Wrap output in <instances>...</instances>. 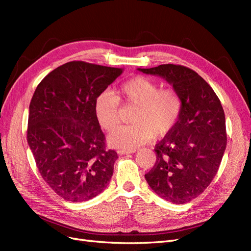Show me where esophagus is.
I'll use <instances>...</instances> for the list:
<instances>
[{
    "mask_svg": "<svg viewBox=\"0 0 251 251\" xmlns=\"http://www.w3.org/2000/svg\"><path fill=\"white\" fill-rule=\"evenodd\" d=\"M132 153H135V150H118L117 151L118 155H127Z\"/></svg>",
    "mask_w": 251,
    "mask_h": 251,
    "instance_id": "1",
    "label": "esophagus"
}]
</instances>
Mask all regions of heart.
<instances>
[{"instance_id": "b5f03b06", "label": "heart", "mask_w": 251, "mask_h": 251, "mask_svg": "<svg viewBox=\"0 0 251 251\" xmlns=\"http://www.w3.org/2000/svg\"><path fill=\"white\" fill-rule=\"evenodd\" d=\"M119 101L134 108L132 125L118 127L109 136L113 147L134 150L150 139L162 137L173 130L179 119L182 101L173 88H160L155 80L134 76L125 81L116 96L102 92L96 97L94 112L100 126L111 132L119 123Z\"/></svg>"}]
</instances>
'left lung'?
I'll return each instance as SVG.
<instances>
[{
  "label": "left lung",
  "mask_w": 251,
  "mask_h": 251,
  "mask_svg": "<svg viewBox=\"0 0 251 251\" xmlns=\"http://www.w3.org/2000/svg\"><path fill=\"white\" fill-rule=\"evenodd\" d=\"M138 70L158 75L177 91L182 108L173 130L156 147V163L146 180L162 199L183 204L210 184L226 149L225 115L215 91L187 67L166 64Z\"/></svg>",
  "instance_id": "8db88e82"
}]
</instances>
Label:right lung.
<instances>
[{
  "mask_svg": "<svg viewBox=\"0 0 251 251\" xmlns=\"http://www.w3.org/2000/svg\"><path fill=\"white\" fill-rule=\"evenodd\" d=\"M123 71L73 60L51 71L35 89L27 141L44 181L67 201L92 199L111 180L118 156L105 149L94 103Z\"/></svg>",
  "mask_w": 251,
  "mask_h": 251,
  "instance_id": "obj_1",
  "label": "right lung"
}]
</instances>
